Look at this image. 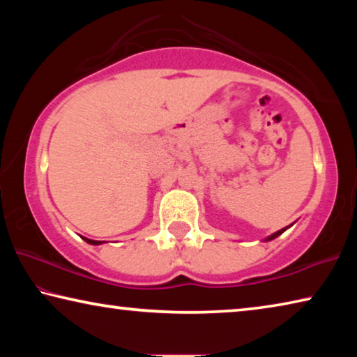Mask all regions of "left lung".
I'll return each mask as SVG.
<instances>
[{
	"mask_svg": "<svg viewBox=\"0 0 357 357\" xmlns=\"http://www.w3.org/2000/svg\"><path fill=\"white\" fill-rule=\"evenodd\" d=\"M288 228V227H287ZM287 228H282V229H279V231H277V233H274V234H271V236L268 238V239H266V241H271V239H274V238H277V236H279V234H282L283 231H285V229Z\"/></svg>",
	"mask_w": 357,
	"mask_h": 357,
	"instance_id": "1",
	"label": "left lung"
}]
</instances>
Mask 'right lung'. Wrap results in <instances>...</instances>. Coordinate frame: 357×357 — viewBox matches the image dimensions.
<instances>
[{
	"mask_svg": "<svg viewBox=\"0 0 357 357\" xmlns=\"http://www.w3.org/2000/svg\"><path fill=\"white\" fill-rule=\"evenodd\" d=\"M84 241H86L88 244H93V245H99V244H102L104 243V241H93V239H88V238H83Z\"/></svg>",
	"mask_w": 357,
	"mask_h": 357,
	"instance_id": "right-lung-1",
	"label": "right lung"
}]
</instances>
